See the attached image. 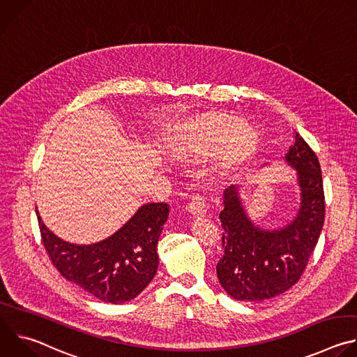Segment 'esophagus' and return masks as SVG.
I'll list each match as a JSON object with an SVG mask.
<instances>
[{
  "mask_svg": "<svg viewBox=\"0 0 357 357\" xmlns=\"http://www.w3.org/2000/svg\"><path fill=\"white\" fill-rule=\"evenodd\" d=\"M186 209L193 216H205L206 215V202L203 200L202 196L195 195L190 199V203H189Z\"/></svg>",
  "mask_w": 357,
  "mask_h": 357,
  "instance_id": "1",
  "label": "esophagus"
}]
</instances>
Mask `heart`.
<instances>
[{"label": "heart", "mask_w": 357, "mask_h": 357, "mask_svg": "<svg viewBox=\"0 0 357 357\" xmlns=\"http://www.w3.org/2000/svg\"><path fill=\"white\" fill-rule=\"evenodd\" d=\"M240 124L230 119H211L197 123L188 134L189 145L195 151H219L227 146L230 158L244 155L254 145L251 131L240 132Z\"/></svg>", "instance_id": "heart-1"}]
</instances>
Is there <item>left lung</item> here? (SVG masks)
I'll return each mask as SVG.
<instances>
[{"mask_svg": "<svg viewBox=\"0 0 357 357\" xmlns=\"http://www.w3.org/2000/svg\"><path fill=\"white\" fill-rule=\"evenodd\" d=\"M282 158L295 171L299 188L298 209L285 226L271 230L254 223L243 205L238 183L222 193L219 219L225 254L216 273L223 289L236 301L263 302L288 291L301 278L322 231L325 196L315 152L294 132V142Z\"/></svg>", "mask_w": 357, "mask_h": 357, "instance_id": "8db88e82", "label": "left lung"}]
</instances>
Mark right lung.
I'll use <instances>...</instances> for the list:
<instances>
[{"label": "right lung", "instance_id": "add662e5", "mask_svg": "<svg viewBox=\"0 0 357 357\" xmlns=\"http://www.w3.org/2000/svg\"><path fill=\"white\" fill-rule=\"evenodd\" d=\"M167 203H145L123 227L93 244H73L42 222V243L58 271L103 302L123 303L138 296L158 268L157 245L168 220Z\"/></svg>", "mask_w": 357, "mask_h": 357}]
</instances>
